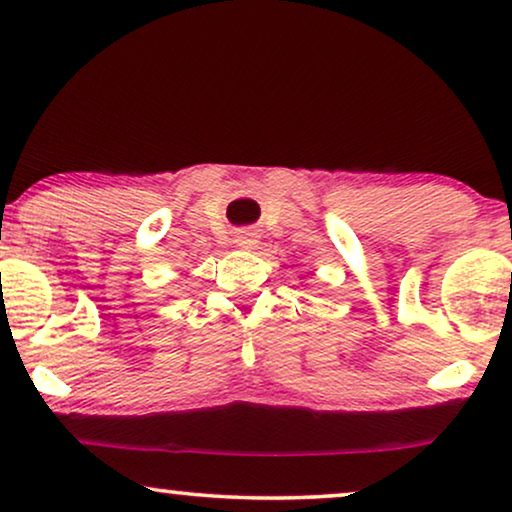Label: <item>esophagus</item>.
I'll use <instances>...</instances> for the list:
<instances>
[{
  "label": "esophagus",
  "instance_id": "1",
  "mask_svg": "<svg viewBox=\"0 0 512 512\" xmlns=\"http://www.w3.org/2000/svg\"><path fill=\"white\" fill-rule=\"evenodd\" d=\"M256 242V233H251V230H240V233L235 235V244L242 249H251Z\"/></svg>",
  "mask_w": 512,
  "mask_h": 512
}]
</instances>
